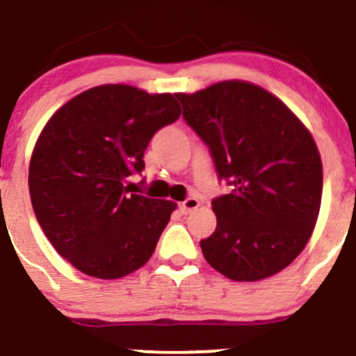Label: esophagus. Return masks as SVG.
Returning <instances> with one entry per match:
<instances>
[{
    "label": "esophagus",
    "instance_id": "esophagus-1",
    "mask_svg": "<svg viewBox=\"0 0 356 356\" xmlns=\"http://www.w3.org/2000/svg\"><path fill=\"white\" fill-rule=\"evenodd\" d=\"M197 207H200V201H197L196 197H188V200H184L181 204H179V209H181L184 215H188V213L194 211Z\"/></svg>",
    "mask_w": 356,
    "mask_h": 356
}]
</instances>
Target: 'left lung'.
<instances>
[{"label": "left lung", "instance_id": "8db88e82", "mask_svg": "<svg viewBox=\"0 0 356 356\" xmlns=\"http://www.w3.org/2000/svg\"><path fill=\"white\" fill-rule=\"evenodd\" d=\"M175 97L232 188L211 201L216 230L200 242L209 266L235 282L276 275L304 250L319 215L323 163L312 136L282 100L247 81Z\"/></svg>", "mask_w": 356, "mask_h": 356}]
</instances>
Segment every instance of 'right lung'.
Here are the masks:
<instances>
[{"label":"right lung","mask_w":356,"mask_h":356,"mask_svg":"<svg viewBox=\"0 0 356 356\" xmlns=\"http://www.w3.org/2000/svg\"><path fill=\"white\" fill-rule=\"evenodd\" d=\"M179 115L170 93L100 85L44 126L29 168L32 208L52 247L81 273L122 278L152 257L175 203L133 194L126 182L143 172L153 134Z\"/></svg>","instance_id":"1"}]
</instances>
